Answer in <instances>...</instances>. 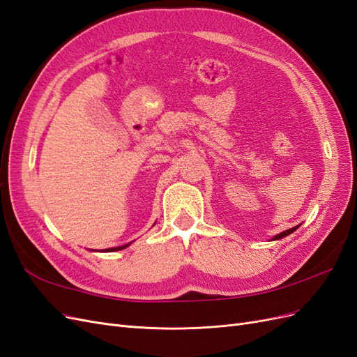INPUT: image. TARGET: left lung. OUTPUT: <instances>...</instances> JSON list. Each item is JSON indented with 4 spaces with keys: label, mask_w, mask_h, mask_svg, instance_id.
<instances>
[{
    "label": "left lung",
    "mask_w": 357,
    "mask_h": 357,
    "mask_svg": "<svg viewBox=\"0 0 357 357\" xmlns=\"http://www.w3.org/2000/svg\"><path fill=\"white\" fill-rule=\"evenodd\" d=\"M298 228H299V225H298V226H295V228L287 229V231H284V232H282V234L275 235V236H274V240H280V238H283V236H286V235H289V234H291V232H295Z\"/></svg>",
    "instance_id": "8db88e82"
}]
</instances>
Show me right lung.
Wrapping results in <instances>:
<instances>
[{
	"instance_id": "add662e5",
	"label": "right lung",
	"mask_w": 357,
	"mask_h": 357,
	"mask_svg": "<svg viewBox=\"0 0 357 357\" xmlns=\"http://www.w3.org/2000/svg\"><path fill=\"white\" fill-rule=\"evenodd\" d=\"M129 244H126V245H122V247H114V248H107V250H104V252H116V250H122V248H125V247H128Z\"/></svg>"
}]
</instances>
